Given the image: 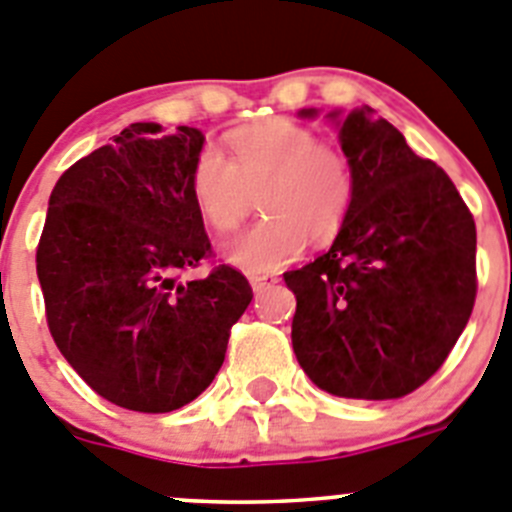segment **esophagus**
<instances>
[{
    "label": "esophagus",
    "mask_w": 512,
    "mask_h": 512,
    "mask_svg": "<svg viewBox=\"0 0 512 512\" xmlns=\"http://www.w3.org/2000/svg\"><path fill=\"white\" fill-rule=\"evenodd\" d=\"M278 280H280L278 275H250V283H252V288H255V290L270 288V285H275Z\"/></svg>",
    "instance_id": "esophagus-1"
}]
</instances>
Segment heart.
Returning <instances> with one entry per match:
<instances>
[{"instance_id": "b5f03b06", "label": "heart", "mask_w": 512, "mask_h": 512, "mask_svg": "<svg viewBox=\"0 0 512 512\" xmlns=\"http://www.w3.org/2000/svg\"><path fill=\"white\" fill-rule=\"evenodd\" d=\"M227 145L229 160L214 147L196 155L188 186L201 219L219 234L242 227L260 196L265 216L224 247L232 265L273 273L301 255L308 237L324 245L342 232L354 204V173L339 147L288 119L232 132Z\"/></svg>"}]
</instances>
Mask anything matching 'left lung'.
<instances>
[{
	"label": "left lung",
	"mask_w": 512,
	"mask_h": 512,
	"mask_svg": "<svg viewBox=\"0 0 512 512\" xmlns=\"http://www.w3.org/2000/svg\"><path fill=\"white\" fill-rule=\"evenodd\" d=\"M339 140L354 204L331 250L283 275L296 293L293 352L326 393L403 398L444 365L467 326L477 229L451 178L375 109L347 114Z\"/></svg>",
	"instance_id": "1"
}]
</instances>
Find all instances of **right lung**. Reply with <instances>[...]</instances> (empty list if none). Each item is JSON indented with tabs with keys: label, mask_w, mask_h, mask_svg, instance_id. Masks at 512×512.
I'll list each match as a JSON object with an SVG mask.
<instances>
[{
	"label": "right lung",
	"mask_w": 512,
	"mask_h": 512,
	"mask_svg": "<svg viewBox=\"0 0 512 512\" xmlns=\"http://www.w3.org/2000/svg\"><path fill=\"white\" fill-rule=\"evenodd\" d=\"M201 147L193 127L135 122L50 193L35 257L48 329L86 385L127 411L199 398L252 301L229 265L181 283L214 255L188 186Z\"/></svg>",
	"instance_id": "1"
}]
</instances>
